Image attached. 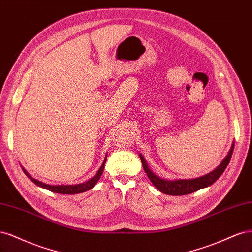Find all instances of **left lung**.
Instances as JSON below:
<instances>
[{
	"instance_id": "1",
	"label": "left lung",
	"mask_w": 252,
	"mask_h": 252,
	"mask_svg": "<svg viewBox=\"0 0 252 252\" xmlns=\"http://www.w3.org/2000/svg\"><path fill=\"white\" fill-rule=\"evenodd\" d=\"M233 148H234V142L232 141L228 154H227L226 157L222 160L221 163L219 164L213 172H210L199 178H194V179H176V180L162 179V178L158 177L157 175H155L152 172L147 163V161H145L144 157L141 155V154H139V156L141 159L143 169L145 170V173H147L151 182L154 184V186H155L157 189H159L163 193L172 194V196H182V194H189L214 184L219 178L221 177V175L224 173L225 168L227 167V165H228L229 161L231 159Z\"/></svg>"
}]
</instances>
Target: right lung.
Returning <instances> with one entry per match:
<instances>
[{
  "label": "right lung",
  "instance_id": "right-lung-1",
  "mask_svg": "<svg viewBox=\"0 0 252 252\" xmlns=\"http://www.w3.org/2000/svg\"><path fill=\"white\" fill-rule=\"evenodd\" d=\"M105 161H107V155H105L104 157V160L102 162L101 166L99 167V169L97 170V173L95 174L94 177H92L91 179H89L88 181L86 182H83V183H79V184H68V185H50V184H46V183H43L40 182L36 179H34V178H32L30 176V174L27 172V170L24 168L22 165V169L23 172L25 173V175L29 178V179L33 182L34 184H36L37 186H39V188L42 189H48L50 191H53V192H58V193H63V194H75V193H80V192H84V191H87L89 189H93L94 186L96 185V183L98 182V180L100 179V177L103 173V169H104V164H105Z\"/></svg>",
  "mask_w": 252,
  "mask_h": 252
}]
</instances>
